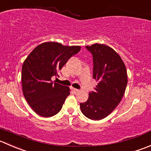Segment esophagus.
<instances>
[{
    "label": "esophagus",
    "instance_id": "1",
    "mask_svg": "<svg viewBox=\"0 0 151 151\" xmlns=\"http://www.w3.org/2000/svg\"><path fill=\"white\" fill-rule=\"evenodd\" d=\"M71 90H72V91L74 92V93H78V92H79V90H78V89L74 88H71Z\"/></svg>",
    "mask_w": 151,
    "mask_h": 151
}]
</instances>
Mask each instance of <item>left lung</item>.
I'll list each match as a JSON object with an SVG mask.
<instances>
[{
	"label": "left lung",
	"mask_w": 151,
	"mask_h": 151,
	"mask_svg": "<svg viewBox=\"0 0 151 151\" xmlns=\"http://www.w3.org/2000/svg\"><path fill=\"white\" fill-rule=\"evenodd\" d=\"M93 57V78L98 81L88 99L80 103L83 114L92 120H100L119 105L128 83L127 70L120 56L114 49L96 43L86 46Z\"/></svg>",
	"instance_id": "8db88e82"
}]
</instances>
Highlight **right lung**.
Returning a JSON list of instances; mask_svg holds the SVG:
<instances>
[{"instance_id":"1","label":"right lung","mask_w":151,"mask_h":151,"mask_svg":"<svg viewBox=\"0 0 151 151\" xmlns=\"http://www.w3.org/2000/svg\"><path fill=\"white\" fill-rule=\"evenodd\" d=\"M80 49L47 42L37 46L25 60L21 74L23 93L36 114L50 117L60 111L70 89L51 79L59 77L60 70Z\"/></svg>"}]
</instances>
